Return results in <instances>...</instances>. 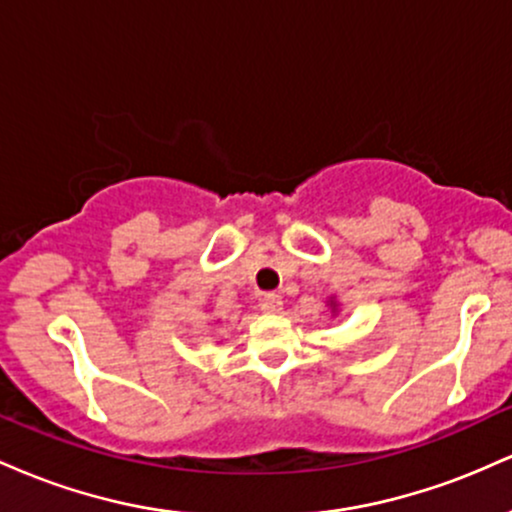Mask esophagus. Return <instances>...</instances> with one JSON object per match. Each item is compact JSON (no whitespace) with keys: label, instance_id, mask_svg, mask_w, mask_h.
I'll return each instance as SVG.
<instances>
[{"label":"esophagus","instance_id":"1","mask_svg":"<svg viewBox=\"0 0 512 512\" xmlns=\"http://www.w3.org/2000/svg\"><path fill=\"white\" fill-rule=\"evenodd\" d=\"M260 308L262 313H279V310L284 308V301H281L279 293H267V296H262Z\"/></svg>","mask_w":512,"mask_h":512}]
</instances>
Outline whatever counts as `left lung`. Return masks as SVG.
<instances>
[{
  "label": "left lung",
  "mask_w": 512,
  "mask_h": 512,
  "mask_svg": "<svg viewBox=\"0 0 512 512\" xmlns=\"http://www.w3.org/2000/svg\"><path fill=\"white\" fill-rule=\"evenodd\" d=\"M330 305H332V308H334V310H337V303H334V301H330Z\"/></svg>",
  "instance_id": "left-lung-1"
}]
</instances>
